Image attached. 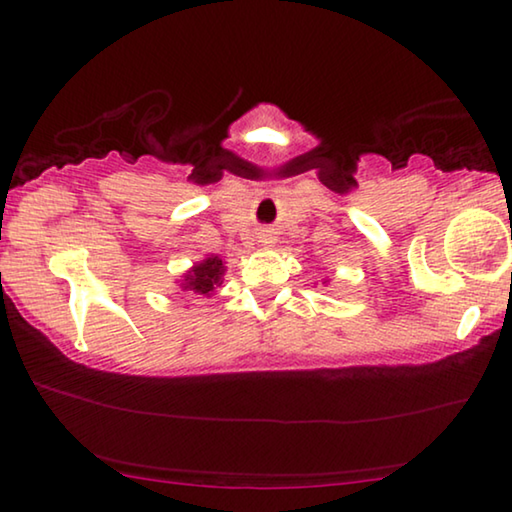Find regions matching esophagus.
Masks as SVG:
<instances>
[{
	"instance_id": "obj_1",
	"label": "esophagus",
	"mask_w": 512,
	"mask_h": 512,
	"mask_svg": "<svg viewBox=\"0 0 512 512\" xmlns=\"http://www.w3.org/2000/svg\"><path fill=\"white\" fill-rule=\"evenodd\" d=\"M262 241H264V244H273V237L271 235H264Z\"/></svg>"
}]
</instances>
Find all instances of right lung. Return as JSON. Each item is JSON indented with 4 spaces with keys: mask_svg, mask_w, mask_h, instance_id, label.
Wrapping results in <instances>:
<instances>
[{
    "mask_svg": "<svg viewBox=\"0 0 512 512\" xmlns=\"http://www.w3.org/2000/svg\"><path fill=\"white\" fill-rule=\"evenodd\" d=\"M223 262L219 257H207L205 262L196 264L185 275V291H192L196 296H210L216 284H221Z\"/></svg>",
    "mask_w": 512,
    "mask_h": 512,
    "instance_id": "add662e5",
    "label": "right lung"
}]
</instances>
